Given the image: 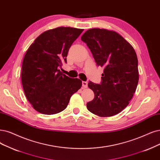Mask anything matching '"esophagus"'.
I'll return each mask as SVG.
<instances>
[{"label": "esophagus", "mask_w": 160, "mask_h": 160, "mask_svg": "<svg viewBox=\"0 0 160 160\" xmlns=\"http://www.w3.org/2000/svg\"><path fill=\"white\" fill-rule=\"evenodd\" d=\"M82 88H88V82L83 81L82 82Z\"/></svg>", "instance_id": "esophagus-1"}]
</instances>
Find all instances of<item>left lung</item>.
I'll list each match as a JSON object with an SVG mask.
<instances>
[{
    "label": "left lung",
    "instance_id": "left-lung-1",
    "mask_svg": "<svg viewBox=\"0 0 160 160\" xmlns=\"http://www.w3.org/2000/svg\"><path fill=\"white\" fill-rule=\"evenodd\" d=\"M90 49L98 66L104 67L100 84L89 82L94 93L87 103L99 117L113 116L128 105L139 80L138 58L132 45L121 35L105 29H88L81 37Z\"/></svg>",
    "mask_w": 160,
    "mask_h": 160
}]
</instances>
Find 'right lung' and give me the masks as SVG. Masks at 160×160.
Instances as JSON below:
<instances>
[{"mask_svg": "<svg viewBox=\"0 0 160 160\" xmlns=\"http://www.w3.org/2000/svg\"><path fill=\"white\" fill-rule=\"evenodd\" d=\"M83 30L70 27L49 29L39 35L26 51L22 84L29 102L39 113H60L81 88L80 79L69 78L59 68L67 63L70 47Z\"/></svg>", "mask_w": 160, "mask_h": 160, "instance_id": "1", "label": "right lung"}]
</instances>
